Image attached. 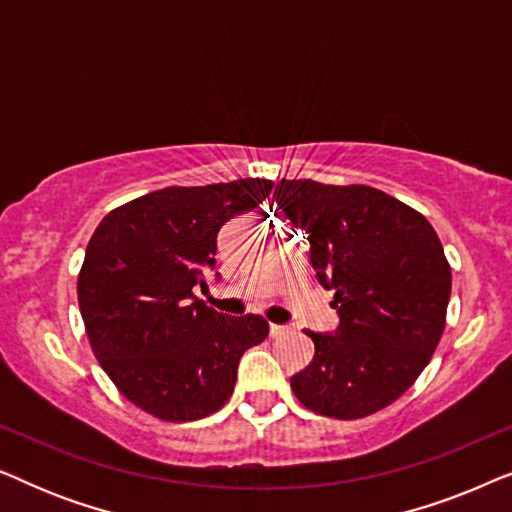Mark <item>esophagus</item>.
Wrapping results in <instances>:
<instances>
[{
    "mask_svg": "<svg viewBox=\"0 0 512 512\" xmlns=\"http://www.w3.org/2000/svg\"><path fill=\"white\" fill-rule=\"evenodd\" d=\"M289 333V326H277V324H270V338H284V335Z\"/></svg>",
    "mask_w": 512,
    "mask_h": 512,
    "instance_id": "1",
    "label": "esophagus"
}]
</instances>
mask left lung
Instances as JSON below:
<instances>
[{"label": "left lung", "instance_id": "8db88e82", "mask_svg": "<svg viewBox=\"0 0 512 512\" xmlns=\"http://www.w3.org/2000/svg\"><path fill=\"white\" fill-rule=\"evenodd\" d=\"M277 205L305 230L321 286L333 289L335 335L305 331L310 368L291 377L307 410L361 419L408 391L445 331L452 268L424 214L363 184L282 179Z\"/></svg>", "mask_w": 512, "mask_h": 512}]
</instances>
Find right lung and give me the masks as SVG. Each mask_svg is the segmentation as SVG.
I'll use <instances>...</instances> for the list:
<instances>
[{"label":"right lung","mask_w":512,"mask_h":512,"mask_svg":"<svg viewBox=\"0 0 512 512\" xmlns=\"http://www.w3.org/2000/svg\"><path fill=\"white\" fill-rule=\"evenodd\" d=\"M268 179L167 186L111 209L90 237L76 293L93 354L116 389L163 422L226 405L237 363L268 338L258 314L226 317L193 296L230 216L268 198Z\"/></svg>","instance_id":"right-lung-1"}]
</instances>
